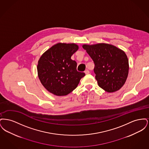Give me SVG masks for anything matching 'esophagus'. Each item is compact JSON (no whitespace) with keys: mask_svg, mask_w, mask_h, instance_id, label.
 <instances>
[{"mask_svg":"<svg viewBox=\"0 0 149 149\" xmlns=\"http://www.w3.org/2000/svg\"><path fill=\"white\" fill-rule=\"evenodd\" d=\"M84 72H85V73L86 74H89V72H90L88 70H86Z\"/></svg>","mask_w":149,"mask_h":149,"instance_id":"34e87169","label":"esophagus"}]
</instances>
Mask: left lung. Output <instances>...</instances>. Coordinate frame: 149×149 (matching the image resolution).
<instances>
[{
	"label": "left lung",
	"mask_w": 149,
	"mask_h": 149,
	"mask_svg": "<svg viewBox=\"0 0 149 149\" xmlns=\"http://www.w3.org/2000/svg\"><path fill=\"white\" fill-rule=\"evenodd\" d=\"M95 65L94 72L99 87L108 93L120 90L127 78L129 64L125 52L113 45H84Z\"/></svg>",
	"instance_id": "obj_1"
}]
</instances>
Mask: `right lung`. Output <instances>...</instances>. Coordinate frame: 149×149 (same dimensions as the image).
Segmentation results:
<instances>
[{
  "label": "right lung",
  "instance_id": "obj_1",
  "mask_svg": "<svg viewBox=\"0 0 149 149\" xmlns=\"http://www.w3.org/2000/svg\"><path fill=\"white\" fill-rule=\"evenodd\" d=\"M79 49L75 43H58L44 52L37 65L39 79L43 86L57 96L66 95L78 86L84 72L77 71L71 57Z\"/></svg>",
  "mask_w": 149,
  "mask_h": 149
}]
</instances>
